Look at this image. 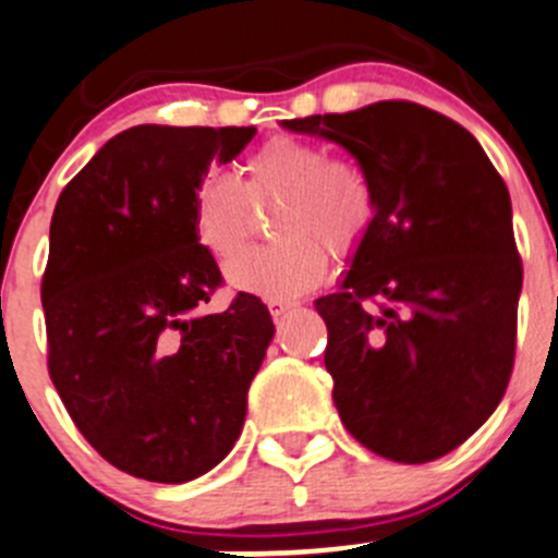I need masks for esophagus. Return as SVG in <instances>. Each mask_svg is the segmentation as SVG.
I'll return each mask as SVG.
<instances>
[{
    "instance_id": "esophagus-1",
    "label": "esophagus",
    "mask_w": 558,
    "mask_h": 558,
    "mask_svg": "<svg viewBox=\"0 0 558 558\" xmlns=\"http://www.w3.org/2000/svg\"><path fill=\"white\" fill-rule=\"evenodd\" d=\"M293 306H295L293 301H268V310L274 318H282V315H288Z\"/></svg>"
}]
</instances>
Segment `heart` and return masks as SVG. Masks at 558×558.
Masks as SVG:
<instances>
[{"instance_id":"1","label":"heart","mask_w":558,"mask_h":558,"mask_svg":"<svg viewBox=\"0 0 558 558\" xmlns=\"http://www.w3.org/2000/svg\"><path fill=\"white\" fill-rule=\"evenodd\" d=\"M282 198L274 234L282 243L257 248L227 270L229 288L268 301H293L318 288L329 252L351 254L373 221V193L356 168L335 162L320 143L276 137L245 160V179L209 171L193 187L196 243L218 263L238 257L254 227L252 202Z\"/></svg>"}]
</instances>
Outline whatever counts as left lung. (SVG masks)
<instances>
[{
  "label": "left lung",
  "instance_id": "1",
  "mask_svg": "<svg viewBox=\"0 0 558 558\" xmlns=\"http://www.w3.org/2000/svg\"><path fill=\"white\" fill-rule=\"evenodd\" d=\"M282 126L349 151L376 207L340 290L315 301L342 426L392 462L446 457L512 376L523 265L504 179L464 126L412 101Z\"/></svg>",
  "mask_w": 558,
  "mask_h": 558
}]
</instances>
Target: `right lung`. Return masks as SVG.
I'll return each mask as SVG.
<instances>
[{
    "label": "right lung",
    "mask_w": 558,
    "mask_h": 558,
    "mask_svg": "<svg viewBox=\"0 0 558 558\" xmlns=\"http://www.w3.org/2000/svg\"><path fill=\"white\" fill-rule=\"evenodd\" d=\"M254 126L141 124L110 137L63 187L40 301L49 376L71 421L135 478L185 484L234 448L274 320L257 295L227 313L196 243L191 196L232 162Z\"/></svg>",
    "instance_id": "add662e5"
}]
</instances>
